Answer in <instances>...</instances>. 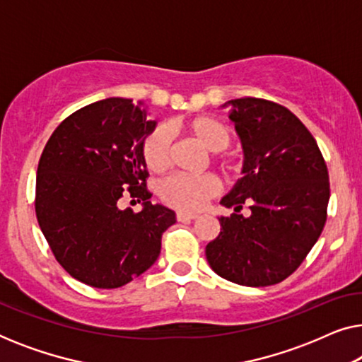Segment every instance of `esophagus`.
Returning <instances> with one entry per match:
<instances>
[{
	"mask_svg": "<svg viewBox=\"0 0 362 362\" xmlns=\"http://www.w3.org/2000/svg\"><path fill=\"white\" fill-rule=\"evenodd\" d=\"M176 217L177 221H189V219H197L199 214H197V212H189V211H177Z\"/></svg>",
	"mask_w": 362,
	"mask_h": 362,
	"instance_id": "1",
	"label": "esophagus"
}]
</instances>
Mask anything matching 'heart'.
I'll return each mask as SVG.
<instances>
[{
    "label": "heart",
    "instance_id": "heart-1",
    "mask_svg": "<svg viewBox=\"0 0 362 362\" xmlns=\"http://www.w3.org/2000/svg\"><path fill=\"white\" fill-rule=\"evenodd\" d=\"M185 132L209 153L224 151L230 143V132L224 123L212 117H196L187 120ZM141 158L150 171H165L171 161V135L166 127H158L141 141ZM219 191L214 176L199 177L171 176L161 182L160 194L168 204L180 209H201L207 199Z\"/></svg>",
    "mask_w": 362,
    "mask_h": 362
}]
</instances>
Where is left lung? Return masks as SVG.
I'll return each instance as SVG.
<instances>
[{
    "mask_svg": "<svg viewBox=\"0 0 362 362\" xmlns=\"http://www.w3.org/2000/svg\"><path fill=\"white\" fill-rule=\"evenodd\" d=\"M239 136L242 177L222 197L230 217L206 245V259L222 279L269 286L298 269L326 222L329 176L313 135L288 108L264 98L226 102ZM249 204L251 214H240Z\"/></svg>",
    "mask_w": 362,
    "mask_h": 362,
    "instance_id": "1",
    "label": "left lung"
}]
</instances>
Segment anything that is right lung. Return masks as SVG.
Returning <instances> with one entry per match:
<instances>
[{
	"mask_svg": "<svg viewBox=\"0 0 362 362\" xmlns=\"http://www.w3.org/2000/svg\"><path fill=\"white\" fill-rule=\"evenodd\" d=\"M146 108L122 97L93 102L54 130L39 160V227L66 272L95 288H118L150 269L176 222L146 191L141 141L158 125ZM125 194L144 201L140 213L117 207Z\"/></svg>",
	"mask_w": 362,
	"mask_h": 362,
	"instance_id": "1",
	"label": "right lung"
}]
</instances>
